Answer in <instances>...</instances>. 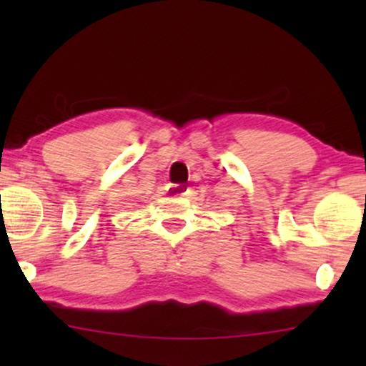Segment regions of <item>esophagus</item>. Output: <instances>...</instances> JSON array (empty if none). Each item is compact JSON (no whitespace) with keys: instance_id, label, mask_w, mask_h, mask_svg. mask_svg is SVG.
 Masks as SVG:
<instances>
[{"instance_id":"1","label":"esophagus","mask_w":366,"mask_h":366,"mask_svg":"<svg viewBox=\"0 0 366 366\" xmlns=\"http://www.w3.org/2000/svg\"><path fill=\"white\" fill-rule=\"evenodd\" d=\"M168 193L173 194V197H179V194H184V187L178 183H172L168 188Z\"/></svg>"}]
</instances>
